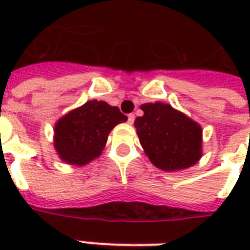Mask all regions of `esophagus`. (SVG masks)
Here are the masks:
<instances>
[{
	"label": "esophagus",
	"instance_id": "obj_1",
	"mask_svg": "<svg viewBox=\"0 0 250 250\" xmlns=\"http://www.w3.org/2000/svg\"><path fill=\"white\" fill-rule=\"evenodd\" d=\"M127 122H128V125H132L133 122H135V115H133V114H129Z\"/></svg>",
	"mask_w": 250,
	"mask_h": 250
}]
</instances>
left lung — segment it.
I'll list each match as a JSON object with an SVG mask.
<instances>
[{
	"label": "left lung",
	"mask_w": 250,
	"mask_h": 250,
	"mask_svg": "<svg viewBox=\"0 0 250 250\" xmlns=\"http://www.w3.org/2000/svg\"><path fill=\"white\" fill-rule=\"evenodd\" d=\"M135 121L137 136L149 161L161 170H184L202 157V128L197 122L164 102L143 104Z\"/></svg>",
	"instance_id": "left-lung-1"
}]
</instances>
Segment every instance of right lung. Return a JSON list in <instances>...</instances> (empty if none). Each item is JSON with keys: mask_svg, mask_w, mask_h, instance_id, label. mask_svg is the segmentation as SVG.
<instances>
[{"mask_svg": "<svg viewBox=\"0 0 250 250\" xmlns=\"http://www.w3.org/2000/svg\"><path fill=\"white\" fill-rule=\"evenodd\" d=\"M127 117L117 106L90 100L68 111L54 125V149L68 165L84 166L101 156L111 129Z\"/></svg>", "mask_w": 250, "mask_h": 250, "instance_id": "add662e5", "label": "right lung"}]
</instances>
